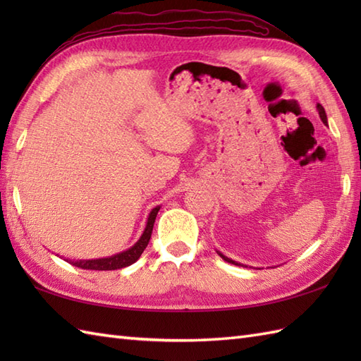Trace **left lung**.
Returning a JSON list of instances; mask_svg holds the SVG:
<instances>
[{"label": "left lung", "instance_id": "1", "mask_svg": "<svg viewBox=\"0 0 361 361\" xmlns=\"http://www.w3.org/2000/svg\"><path fill=\"white\" fill-rule=\"evenodd\" d=\"M317 109H318V113H319V118H321V121H323L324 124H327V116H326V111H324V109H323V105L318 104V105H317ZM217 255H219L221 259H224V260H226V262H229V264H234V265H239V267L242 265V264H239V262H235V260L226 257L225 255H221L220 251H217Z\"/></svg>", "mask_w": 361, "mask_h": 361}]
</instances>
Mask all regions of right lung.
Here are the masks:
<instances>
[{"label":"right lung","instance_id":"1","mask_svg":"<svg viewBox=\"0 0 361 361\" xmlns=\"http://www.w3.org/2000/svg\"><path fill=\"white\" fill-rule=\"evenodd\" d=\"M161 206H157L153 208L147 217V224H145L144 231L133 247H130L128 250L118 252V255L110 256V257H101V259H85V260H68L71 265L83 268V270H119V268H124L135 264L137 259L141 257L142 251L145 250V247L149 245L150 235H152V229H153V224H155L157 214L159 211Z\"/></svg>","mask_w":361,"mask_h":361}]
</instances>
